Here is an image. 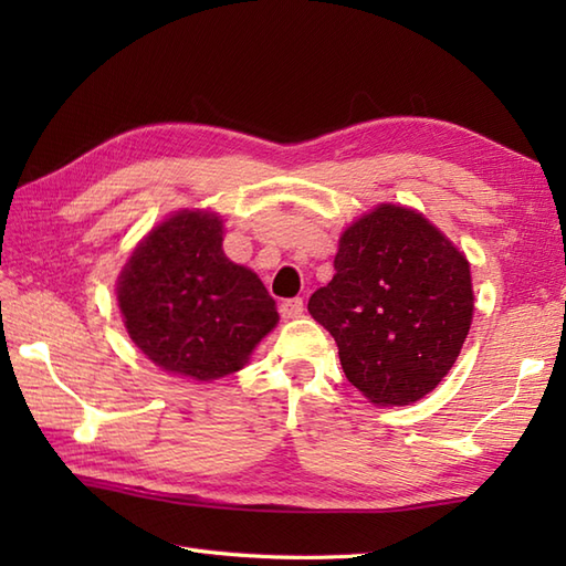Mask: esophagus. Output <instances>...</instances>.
I'll return each instance as SVG.
<instances>
[{
    "label": "esophagus",
    "instance_id": "obj_1",
    "mask_svg": "<svg viewBox=\"0 0 566 566\" xmlns=\"http://www.w3.org/2000/svg\"><path fill=\"white\" fill-rule=\"evenodd\" d=\"M280 314L284 318H298V316L304 314V298H298V296L284 298V302L280 304Z\"/></svg>",
    "mask_w": 566,
    "mask_h": 566
}]
</instances>
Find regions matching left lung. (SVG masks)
<instances>
[{"label":"left lung","instance_id":"left-lung-1","mask_svg":"<svg viewBox=\"0 0 566 566\" xmlns=\"http://www.w3.org/2000/svg\"><path fill=\"white\" fill-rule=\"evenodd\" d=\"M308 314L338 343L347 381L377 406L438 387L472 326L469 262L423 213L379 203L340 235Z\"/></svg>","mask_w":566,"mask_h":566}]
</instances>
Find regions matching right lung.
I'll return each instance as SVG.
<instances>
[{"label":"right lung","instance_id":"add662e5","mask_svg":"<svg viewBox=\"0 0 566 566\" xmlns=\"http://www.w3.org/2000/svg\"><path fill=\"white\" fill-rule=\"evenodd\" d=\"M124 326L170 375H233L280 314L260 276L226 258L223 221L177 211L140 240L116 286Z\"/></svg>","mask_w":566,"mask_h":566}]
</instances>
